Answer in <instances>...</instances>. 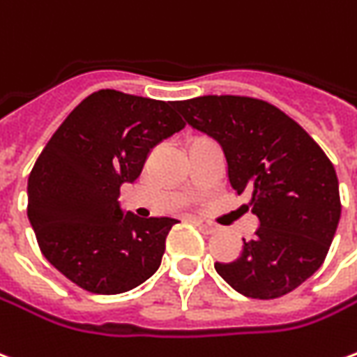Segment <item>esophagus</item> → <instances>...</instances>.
Here are the masks:
<instances>
[{
  "label": "esophagus",
  "mask_w": 357,
  "mask_h": 357,
  "mask_svg": "<svg viewBox=\"0 0 357 357\" xmlns=\"http://www.w3.org/2000/svg\"><path fill=\"white\" fill-rule=\"evenodd\" d=\"M195 224L201 228V230L206 231V234H213V231L216 230V226H214V224H211L208 220H203V218H195Z\"/></svg>",
  "instance_id": "obj_1"
}]
</instances>
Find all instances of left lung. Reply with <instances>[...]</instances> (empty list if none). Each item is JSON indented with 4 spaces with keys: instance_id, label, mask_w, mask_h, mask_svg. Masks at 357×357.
<instances>
[{
    "instance_id": "obj_1",
    "label": "left lung",
    "mask_w": 357,
    "mask_h": 357,
    "mask_svg": "<svg viewBox=\"0 0 357 357\" xmlns=\"http://www.w3.org/2000/svg\"><path fill=\"white\" fill-rule=\"evenodd\" d=\"M189 126L222 146L236 193H249L255 238L214 268L248 298L274 300L323 265L340 220L333 162L307 131L273 104L248 96H199L174 104Z\"/></svg>"
}]
</instances>
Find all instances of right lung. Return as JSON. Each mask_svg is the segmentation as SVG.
Here are the masks:
<instances>
[{
	"instance_id": "add662e5",
	"label": "right lung",
	"mask_w": 357,
	"mask_h": 357,
	"mask_svg": "<svg viewBox=\"0 0 357 357\" xmlns=\"http://www.w3.org/2000/svg\"><path fill=\"white\" fill-rule=\"evenodd\" d=\"M174 104L94 92L57 127L32 168L29 220L40 251L83 290H133L160 266L178 220L126 214L118 197L154 146L185 127Z\"/></svg>"
}]
</instances>
